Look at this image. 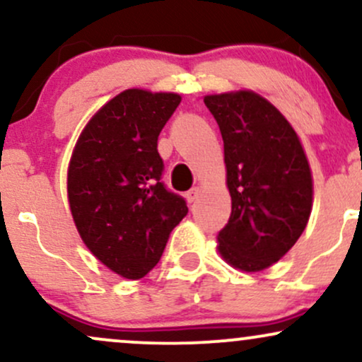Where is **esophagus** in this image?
Masks as SVG:
<instances>
[{"label":"esophagus","instance_id":"34e87169","mask_svg":"<svg viewBox=\"0 0 362 362\" xmlns=\"http://www.w3.org/2000/svg\"><path fill=\"white\" fill-rule=\"evenodd\" d=\"M199 195H201V189H199V187H194V189H190L189 192L185 194V197L189 202H195L199 199Z\"/></svg>","mask_w":362,"mask_h":362}]
</instances>
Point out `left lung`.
<instances>
[{
	"label": "left lung",
	"mask_w": 362,
	"mask_h": 362,
	"mask_svg": "<svg viewBox=\"0 0 362 362\" xmlns=\"http://www.w3.org/2000/svg\"><path fill=\"white\" fill-rule=\"evenodd\" d=\"M224 143L231 214L218 252L231 267L259 272L298 242L313 207V177L289 120L252 90L206 95Z\"/></svg>",
	"instance_id": "obj_1"
}]
</instances>
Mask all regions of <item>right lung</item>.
I'll return each mask as SVG.
<instances>
[{"mask_svg": "<svg viewBox=\"0 0 362 362\" xmlns=\"http://www.w3.org/2000/svg\"><path fill=\"white\" fill-rule=\"evenodd\" d=\"M180 100L170 91H120L86 122L69 160L74 226L86 248L124 279H141L155 267L189 211L160 182L156 149Z\"/></svg>", "mask_w": 362, "mask_h": 362, "instance_id": "1", "label": "right lung"}]
</instances>
